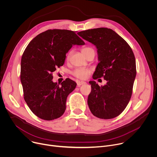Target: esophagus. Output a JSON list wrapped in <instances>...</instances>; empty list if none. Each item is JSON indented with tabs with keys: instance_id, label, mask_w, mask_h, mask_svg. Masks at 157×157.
<instances>
[{
	"instance_id": "1",
	"label": "esophagus",
	"mask_w": 157,
	"mask_h": 157,
	"mask_svg": "<svg viewBox=\"0 0 157 157\" xmlns=\"http://www.w3.org/2000/svg\"><path fill=\"white\" fill-rule=\"evenodd\" d=\"M86 84V82H84V81H78L77 82V86L78 87H79L80 86H82V85H84V84Z\"/></svg>"
}]
</instances>
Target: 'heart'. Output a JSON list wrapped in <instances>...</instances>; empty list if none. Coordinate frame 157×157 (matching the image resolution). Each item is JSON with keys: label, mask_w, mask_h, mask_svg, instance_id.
Here are the masks:
<instances>
[{"label": "heart", "mask_w": 157, "mask_h": 157, "mask_svg": "<svg viewBox=\"0 0 157 157\" xmlns=\"http://www.w3.org/2000/svg\"><path fill=\"white\" fill-rule=\"evenodd\" d=\"M93 50L91 48H89V47H86L84 48L82 50V54H84V53H86V52L89 51V50ZM72 52H70L68 55H67L66 56V59H69L71 55ZM91 69H89V68H78L76 69L73 72V75L76 76L78 78L81 79H86L88 76L89 75V74L91 73Z\"/></svg>", "instance_id": "heart-1"}]
</instances>
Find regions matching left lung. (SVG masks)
Wrapping results in <instances>:
<instances>
[{"label":"left lung","instance_id":"obj_1","mask_svg":"<svg viewBox=\"0 0 157 157\" xmlns=\"http://www.w3.org/2000/svg\"><path fill=\"white\" fill-rule=\"evenodd\" d=\"M84 40L96 47L99 63L93 78L107 81L101 87L94 81L88 96L91 113L102 119L120 115L130 99L136 76V63L128 44L116 32L107 28H98L78 32Z\"/></svg>","mask_w":157,"mask_h":157}]
</instances>
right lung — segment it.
Masks as SVG:
<instances>
[{"label": "right lung", "mask_w": 157, "mask_h": 157, "mask_svg": "<svg viewBox=\"0 0 157 157\" xmlns=\"http://www.w3.org/2000/svg\"><path fill=\"white\" fill-rule=\"evenodd\" d=\"M84 44L73 31L53 29L38 35L25 48L21 59L20 81L24 99L39 118L52 121L64 114L67 97L76 83L67 78L59 86L52 81V73L64 64L66 54L73 46Z\"/></svg>", "instance_id": "obj_1"}]
</instances>
